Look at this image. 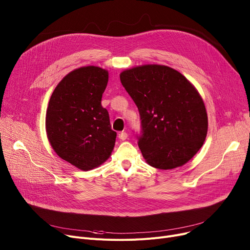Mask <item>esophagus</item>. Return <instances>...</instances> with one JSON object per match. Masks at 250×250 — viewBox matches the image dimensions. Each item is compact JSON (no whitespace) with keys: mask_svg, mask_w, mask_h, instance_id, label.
Listing matches in <instances>:
<instances>
[{"mask_svg":"<svg viewBox=\"0 0 250 250\" xmlns=\"http://www.w3.org/2000/svg\"><path fill=\"white\" fill-rule=\"evenodd\" d=\"M118 138H120L122 141H125V140L127 139V134L125 132H122V133L118 134Z\"/></svg>","mask_w":250,"mask_h":250,"instance_id":"esophagus-1","label":"esophagus"}]
</instances>
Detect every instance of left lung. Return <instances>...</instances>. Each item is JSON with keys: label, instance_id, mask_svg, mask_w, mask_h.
I'll return each mask as SVG.
<instances>
[{"label": "left lung", "instance_id": "obj_1", "mask_svg": "<svg viewBox=\"0 0 250 250\" xmlns=\"http://www.w3.org/2000/svg\"><path fill=\"white\" fill-rule=\"evenodd\" d=\"M120 78L140 112L138 145L146 162L164 170L188 163L208 133L199 91L178 71L163 64L138 65L123 71Z\"/></svg>", "mask_w": 250, "mask_h": 250}]
</instances>
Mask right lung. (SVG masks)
Masks as SVG:
<instances>
[{
	"mask_svg": "<svg viewBox=\"0 0 250 250\" xmlns=\"http://www.w3.org/2000/svg\"><path fill=\"white\" fill-rule=\"evenodd\" d=\"M108 71L95 65L78 68L57 85L45 115L51 148L83 171L106 161L115 145L108 111L102 107Z\"/></svg>",
	"mask_w": 250,
	"mask_h": 250,
	"instance_id": "obj_1",
	"label": "right lung"
}]
</instances>
